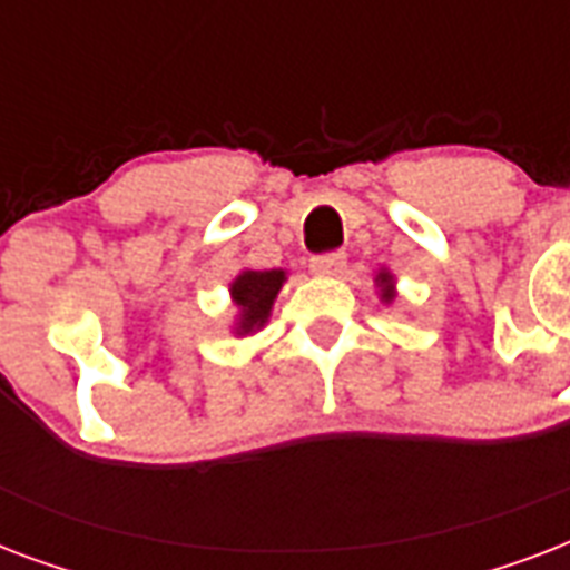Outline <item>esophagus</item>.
Returning <instances> with one entry per match:
<instances>
[{
    "label": "esophagus",
    "instance_id": "34e87169",
    "mask_svg": "<svg viewBox=\"0 0 570 570\" xmlns=\"http://www.w3.org/2000/svg\"><path fill=\"white\" fill-rule=\"evenodd\" d=\"M343 268H346L343 250H325V254L311 257V272H316V275H340Z\"/></svg>",
    "mask_w": 570,
    "mask_h": 570
}]
</instances>
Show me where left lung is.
Instances as JSON below:
<instances>
[{"label":"left lung","mask_w":570,"mask_h":570,"mask_svg":"<svg viewBox=\"0 0 570 570\" xmlns=\"http://www.w3.org/2000/svg\"><path fill=\"white\" fill-rule=\"evenodd\" d=\"M379 281H381V286H384V302H390V298H393V293H390V275H387V272H381Z\"/></svg>","instance_id":"obj_1"}]
</instances>
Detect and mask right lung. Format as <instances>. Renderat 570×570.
<instances>
[{
  "label": "right lung",
  "mask_w": 570,
  "mask_h": 570,
  "mask_svg": "<svg viewBox=\"0 0 570 570\" xmlns=\"http://www.w3.org/2000/svg\"><path fill=\"white\" fill-rule=\"evenodd\" d=\"M284 281L286 275L281 268H272V272H242V275L233 281L230 293L236 307L242 311V334L259 328V325L268 320L272 302H275V295L281 293Z\"/></svg>",
  "instance_id": "obj_1"
}]
</instances>
